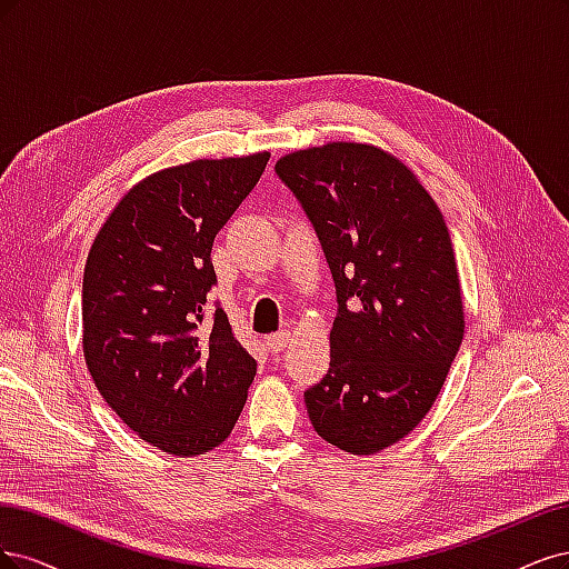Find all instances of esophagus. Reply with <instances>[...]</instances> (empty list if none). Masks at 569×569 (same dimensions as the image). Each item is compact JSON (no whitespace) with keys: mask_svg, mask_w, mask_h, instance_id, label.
Returning <instances> with one entry per match:
<instances>
[{"mask_svg":"<svg viewBox=\"0 0 569 569\" xmlns=\"http://www.w3.org/2000/svg\"><path fill=\"white\" fill-rule=\"evenodd\" d=\"M288 342H290V333L288 331H279V333H273V336L267 338V347H269L271 355L283 352L286 347H288Z\"/></svg>","mask_w":569,"mask_h":569,"instance_id":"obj_1","label":"esophagus"}]
</instances>
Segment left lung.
<instances>
[{
  "mask_svg": "<svg viewBox=\"0 0 569 569\" xmlns=\"http://www.w3.org/2000/svg\"><path fill=\"white\" fill-rule=\"evenodd\" d=\"M273 170L315 227L338 298L331 366L305 390L309 420L328 445L376 453L426 418L463 340L445 217L373 146L326 143Z\"/></svg>",
  "mask_w": 569,
  "mask_h": 569,
  "instance_id": "left-lung-1",
  "label": "left lung"
}]
</instances>
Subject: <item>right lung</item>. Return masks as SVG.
Listing matches in <instances>:
<instances>
[{"label": "right lung", "instance_id": "right-lung-1", "mask_svg": "<svg viewBox=\"0 0 569 569\" xmlns=\"http://www.w3.org/2000/svg\"><path fill=\"white\" fill-rule=\"evenodd\" d=\"M267 162L254 153L156 172L120 200L89 250L87 369L127 428L174 456L224 442L258 371L208 292L214 236Z\"/></svg>", "mask_w": 569, "mask_h": 569}]
</instances>
